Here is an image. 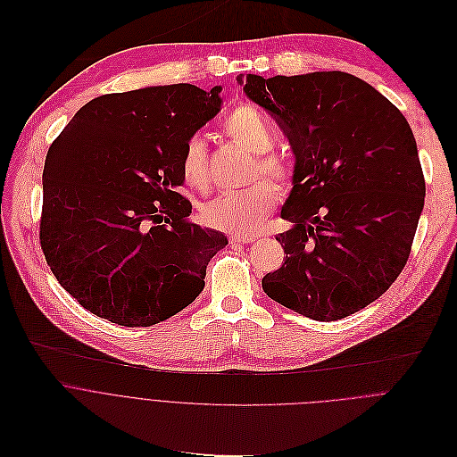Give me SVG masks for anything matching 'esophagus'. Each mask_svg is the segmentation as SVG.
Listing matches in <instances>:
<instances>
[{
    "instance_id": "1",
    "label": "esophagus",
    "mask_w": 457,
    "mask_h": 457,
    "mask_svg": "<svg viewBox=\"0 0 457 457\" xmlns=\"http://www.w3.org/2000/svg\"><path fill=\"white\" fill-rule=\"evenodd\" d=\"M228 241L230 243H239V245H248V243H253L255 237L253 236H230Z\"/></svg>"
}]
</instances>
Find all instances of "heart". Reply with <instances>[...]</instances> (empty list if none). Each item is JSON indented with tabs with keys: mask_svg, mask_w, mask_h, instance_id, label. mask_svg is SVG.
<instances>
[{
	"mask_svg": "<svg viewBox=\"0 0 457 457\" xmlns=\"http://www.w3.org/2000/svg\"><path fill=\"white\" fill-rule=\"evenodd\" d=\"M223 131L239 145L255 154L253 178L261 174L276 181L279 187H288L292 181V169L288 162L271 153L276 135L266 117L252 104H241L228 113L223 122ZM181 172L187 184L198 191H205L211 184V169L207 142L202 135H191L181 151ZM279 193L268 179H261L252 187L223 195L202 209V220L211 228L232 234L250 236L255 234L262 221L276 207Z\"/></svg>",
	"mask_w": 457,
	"mask_h": 457,
	"instance_id": "b5f03b06",
	"label": "heart"
}]
</instances>
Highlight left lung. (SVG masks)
Listing matches in <instances>:
<instances>
[{
    "mask_svg": "<svg viewBox=\"0 0 457 457\" xmlns=\"http://www.w3.org/2000/svg\"><path fill=\"white\" fill-rule=\"evenodd\" d=\"M243 89L278 120L295 154L281 211L294 228L276 236L287 257L262 278L264 294L322 322L360 312L402 273L423 211L425 178L407 119L344 71L248 73Z\"/></svg>",
    "mask_w": 457,
    "mask_h": 457,
    "instance_id": "left-lung-1",
    "label": "left lung"
}]
</instances>
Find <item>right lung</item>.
<instances>
[{
	"instance_id": "1",
	"label": "right lung",
	"mask_w": 457,
	"mask_h": 457,
	"mask_svg": "<svg viewBox=\"0 0 457 457\" xmlns=\"http://www.w3.org/2000/svg\"><path fill=\"white\" fill-rule=\"evenodd\" d=\"M220 91L170 84L101 96L52 142L39 243L59 285L87 312L147 328L202 294L209 261L228 241L191 221L179 160L220 112Z\"/></svg>"
}]
</instances>
